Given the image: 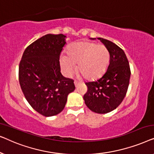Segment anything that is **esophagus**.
I'll return each instance as SVG.
<instances>
[{
  "label": "esophagus",
  "instance_id": "1",
  "mask_svg": "<svg viewBox=\"0 0 154 154\" xmlns=\"http://www.w3.org/2000/svg\"><path fill=\"white\" fill-rule=\"evenodd\" d=\"M74 84H75V87H77V86L79 85V84H80V82L77 81H74Z\"/></svg>",
  "mask_w": 154,
  "mask_h": 154
}]
</instances>
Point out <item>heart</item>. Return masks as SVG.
<instances>
[{"label":"heart","mask_w":154,"mask_h":154,"mask_svg":"<svg viewBox=\"0 0 154 154\" xmlns=\"http://www.w3.org/2000/svg\"><path fill=\"white\" fill-rule=\"evenodd\" d=\"M67 55L61 56L60 67L63 73L70 76L78 68L83 76L88 80L98 79L109 66L110 54L102 44L90 41H79L71 44L66 49Z\"/></svg>","instance_id":"heart-1"}]
</instances>
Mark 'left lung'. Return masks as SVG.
<instances>
[{
  "mask_svg": "<svg viewBox=\"0 0 154 154\" xmlns=\"http://www.w3.org/2000/svg\"><path fill=\"white\" fill-rule=\"evenodd\" d=\"M109 52L108 68L100 79L86 83L88 91L83 100L93 112L106 113L116 109L128 91L130 78L129 62L125 52L116 44L99 38Z\"/></svg>",
  "mask_w": 154,
  "mask_h": 154,
  "instance_id": "left-lung-1",
  "label": "left lung"
}]
</instances>
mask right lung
<instances>
[{"instance_id": "obj_1", "label": "right lung", "mask_w": 154, "mask_h": 154, "mask_svg": "<svg viewBox=\"0 0 154 154\" xmlns=\"http://www.w3.org/2000/svg\"><path fill=\"white\" fill-rule=\"evenodd\" d=\"M66 35L47 34L29 45L19 66V81L31 107L44 116L64 109L67 96L75 90L73 80L61 73L60 56Z\"/></svg>"}]
</instances>
